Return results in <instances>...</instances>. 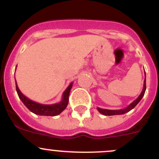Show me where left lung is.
Wrapping results in <instances>:
<instances>
[{
  "label": "left lung",
  "instance_id": "left-lung-1",
  "mask_svg": "<svg viewBox=\"0 0 159 159\" xmlns=\"http://www.w3.org/2000/svg\"><path fill=\"white\" fill-rule=\"evenodd\" d=\"M146 73H145V80H144V84H143V89L142 91L141 94L139 95V96L138 97L137 99L134 101L130 103L129 106H127L126 108H123V109H120V110H107V109H102V108L97 107V110L99 113L102 114L103 116H116V115H123V114L127 113V112L130 111V110H132L133 108H134V107L140 102V100L142 99V98L143 97L144 94L146 92Z\"/></svg>",
  "mask_w": 159,
  "mask_h": 159
}]
</instances>
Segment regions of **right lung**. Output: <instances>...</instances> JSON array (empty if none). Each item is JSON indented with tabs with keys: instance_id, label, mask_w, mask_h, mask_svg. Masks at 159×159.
<instances>
[{
	"instance_id": "obj_1",
	"label": "right lung",
	"mask_w": 159,
	"mask_h": 159,
	"mask_svg": "<svg viewBox=\"0 0 159 159\" xmlns=\"http://www.w3.org/2000/svg\"><path fill=\"white\" fill-rule=\"evenodd\" d=\"M73 83L71 82L69 86L66 88L62 95V99L60 102L55 103V104H41L35 101L29 99V98L24 95L22 92L20 91L17 84L16 82V90L18 94V96L22 101L25 107L29 109L32 113L38 115V116H56L60 115L63 111L67 107L68 104V98H69L70 91L72 88Z\"/></svg>"
}]
</instances>
